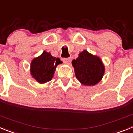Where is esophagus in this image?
I'll use <instances>...</instances> for the list:
<instances>
[{
    "mask_svg": "<svg viewBox=\"0 0 133 133\" xmlns=\"http://www.w3.org/2000/svg\"><path fill=\"white\" fill-rule=\"evenodd\" d=\"M63 63H66V64H70L71 62V57H68V58H63Z\"/></svg>",
    "mask_w": 133,
    "mask_h": 133,
    "instance_id": "obj_1",
    "label": "esophagus"
}]
</instances>
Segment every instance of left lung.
<instances>
[{
    "instance_id": "left-lung-1",
    "label": "left lung",
    "mask_w": 133,
    "mask_h": 133,
    "mask_svg": "<svg viewBox=\"0 0 133 133\" xmlns=\"http://www.w3.org/2000/svg\"><path fill=\"white\" fill-rule=\"evenodd\" d=\"M76 78L85 86H94L102 79L105 68L98 56L92 55L86 50L79 53L76 59L72 61Z\"/></svg>"
}]
</instances>
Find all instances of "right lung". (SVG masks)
Instances as JSON below:
<instances>
[{
  "label": "right lung",
  "mask_w": 133,
  "mask_h": 133,
  "mask_svg": "<svg viewBox=\"0 0 133 133\" xmlns=\"http://www.w3.org/2000/svg\"><path fill=\"white\" fill-rule=\"evenodd\" d=\"M60 59L53 57L44 51L40 56L34 58L31 63V74L40 84L49 82L54 77L55 68L62 63Z\"/></svg>",
  "instance_id": "1"
}]
</instances>
